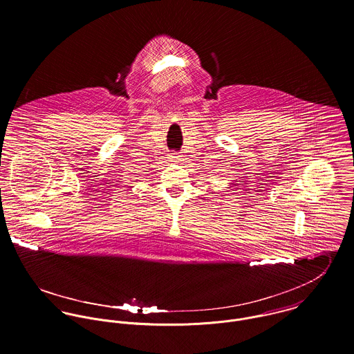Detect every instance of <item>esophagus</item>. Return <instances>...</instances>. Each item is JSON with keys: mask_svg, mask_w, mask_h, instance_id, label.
I'll return each instance as SVG.
<instances>
[{"mask_svg": "<svg viewBox=\"0 0 354 354\" xmlns=\"http://www.w3.org/2000/svg\"><path fill=\"white\" fill-rule=\"evenodd\" d=\"M171 158H180V156H174V155H173V156H171Z\"/></svg>", "mask_w": 354, "mask_h": 354, "instance_id": "obj_1", "label": "esophagus"}]
</instances>
